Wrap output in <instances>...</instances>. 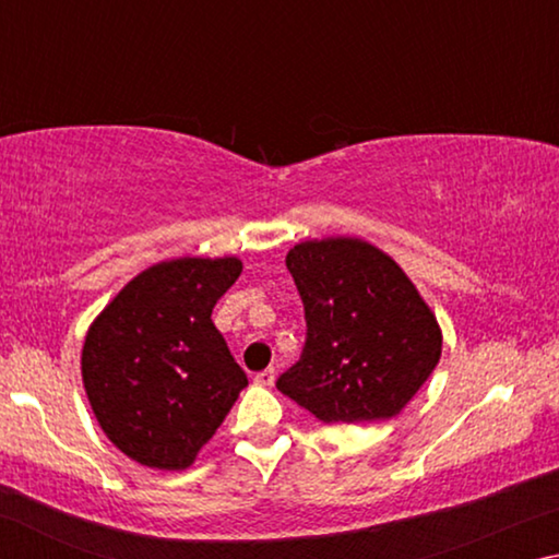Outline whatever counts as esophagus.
<instances>
[{
  "instance_id": "1",
  "label": "esophagus",
  "mask_w": 559,
  "mask_h": 559,
  "mask_svg": "<svg viewBox=\"0 0 559 559\" xmlns=\"http://www.w3.org/2000/svg\"><path fill=\"white\" fill-rule=\"evenodd\" d=\"M253 382L261 384V386H271L273 382H276V370H273V367H269V370L257 372V374H253Z\"/></svg>"
}]
</instances>
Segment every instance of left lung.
<instances>
[{"instance_id": "8db88e82", "label": "left lung", "mask_w": 559, "mask_h": 559, "mask_svg": "<svg viewBox=\"0 0 559 559\" xmlns=\"http://www.w3.org/2000/svg\"><path fill=\"white\" fill-rule=\"evenodd\" d=\"M308 337L278 390L335 427L392 419L441 357L439 320L400 263L355 236L293 246Z\"/></svg>"}]
</instances>
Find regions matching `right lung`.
Instances as JSON below:
<instances>
[{"instance_id": "obj_1", "label": "right lung", "mask_w": 559, "mask_h": 559, "mask_svg": "<svg viewBox=\"0 0 559 559\" xmlns=\"http://www.w3.org/2000/svg\"><path fill=\"white\" fill-rule=\"evenodd\" d=\"M241 259L182 257L138 273L93 320L81 349L91 409L140 466L185 471L249 380L212 323Z\"/></svg>"}]
</instances>
